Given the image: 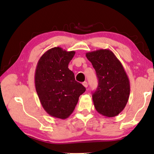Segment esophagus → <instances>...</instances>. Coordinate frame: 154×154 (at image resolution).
<instances>
[{"label":"esophagus","mask_w":154,"mask_h":154,"mask_svg":"<svg viewBox=\"0 0 154 154\" xmlns=\"http://www.w3.org/2000/svg\"><path fill=\"white\" fill-rule=\"evenodd\" d=\"M83 85L85 87V88H88V82H84L83 83Z\"/></svg>","instance_id":"34e87169"}]
</instances>
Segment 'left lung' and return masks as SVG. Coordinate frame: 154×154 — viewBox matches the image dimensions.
<instances>
[{
  "mask_svg": "<svg viewBox=\"0 0 154 154\" xmlns=\"http://www.w3.org/2000/svg\"><path fill=\"white\" fill-rule=\"evenodd\" d=\"M96 70L98 85L92 95L97 112L114 117L123 110L130 94V82L121 63L108 49L86 53Z\"/></svg>",
  "mask_w": 154,
  "mask_h": 154,
  "instance_id": "1",
  "label": "left lung"
}]
</instances>
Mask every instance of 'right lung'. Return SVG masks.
I'll use <instances>...</instances> for the list:
<instances>
[{"label": "right lung", "mask_w": 154, "mask_h": 154, "mask_svg": "<svg viewBox=\"0 0 154 154\" xmlns=\"http://www.w3.org/2000/svg\"><path fill=\"white\" fill-rule=\"evenodd\" d=\"M75 54V51L54 47L42 56L36 66L35 86L38 97L46 112L55 118L67 119L85 91L68 68Z\"/></svg>", "instance_id": "right-lung-1"}]
</instances>
